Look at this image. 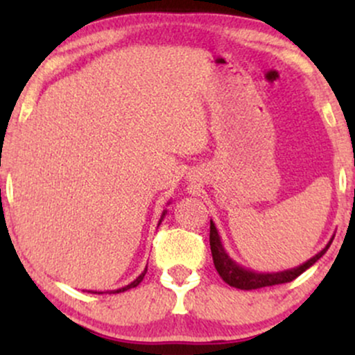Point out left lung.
<instances>
[{
  "label": "left lung",
  "instance_id": "1",
  "mask_svg": "<svg viewBox=\"0 0 355 355\" xmlns=\"http://www.w3.org/2000/svg\"><path fill=\"white\" fill-rule=\"evenodd\" d=\"M334 240V235L329 240V243L325 245L319 254H315L312 259H309L307 262H304L302 266L288 268V270L282 272H255L250 268H245L239 266L232 257L227 254V250L223 248L222 240H220L218 230L215 227V223L210 220V250L211 257H214V266L217 268L218 275L222 277L223 282L229 284L230 287L240 288V291H254V288H262V287H270V285H279V284H287L297 279L300 274H304L309 267H312L322 255L327 252V248L331 247Z\"/></svg>",
  "mask_w": 355,
  "mask_h": 355
}]
</instances>
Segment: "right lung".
Masks as SVG:
<instances>
[{"label": "right lung", "mask_w": 355, "mask_h": 355, "mask_svg": "<svg viewBox=\"0 0 355 355\" xmlns=\"http://www.w3.org/2000/svg\"><path fill=\"white\" fill-rule=\"evenodd\" d=\"M165 214H166V210H164V214H162V218H160V222H158V225H160L162 223V220H164V217H165ZM145 274H146V268L144 272H141L140 275L137 277L135 280H133L132 284H128V285H125V287H121V288H116V291H107V292H98V291H88V292H92V294H120V292H125V291H130V288H133V287H137L138 284L141 282V280H144V277H145Z\"/></svg>", "instance_id": "1"}]
</instances>
